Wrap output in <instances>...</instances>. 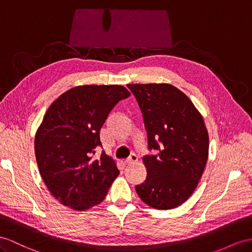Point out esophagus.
<instances>
[{
    "instance_id": "1",
    "label": "esophagus",
    "mask_w": 252,
    "mask_h": 252,
    "mask_svg": "<svg viewBox=\"0 0 252 252\" xmlns=\"http://www.w3.org/2000/svg\"><path fill=\"white\" fill-rule=\"evenodd\" d=\"M137 159H138V158H137L136 154H135V153H132V154H131V157L128 158H126V159L125 160V163H126V164H132V163L137 162Z\"/></svg>"
}]
</instances>
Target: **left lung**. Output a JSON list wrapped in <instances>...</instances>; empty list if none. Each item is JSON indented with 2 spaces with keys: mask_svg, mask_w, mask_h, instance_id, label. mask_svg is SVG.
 <instances>
[{
  "mask_svg": "<svg viewBox=\"0 0 252 252\" xmlns=\"http://www.w3.org/2000/svg\"><path fill=\"white\" fill-rule=\"evenodd\" d=\"M127 88L143 114L149 151L143 158L147 178L135 189L154 209L177 208L195 190L208 160L203 118L188 96L169 84H128Z\"/></svg>",
  "mask_w": 252,
  "mask_h": 252,
  "instance_id": "left-lung-1",
  "label": "left lung"
}]
</instances>
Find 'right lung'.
<instances>
[{
	"label": "right lung",
	"mask_w": 252,
	"mask_h": 252,
	"mask_svg": "<svg viewBox=\"0 0 252 252\" xmlns=\"http://www.w3.org/2000/svg\"><path fill=\"white\" fill-rule=\"evenodd\" d=\"M130 96L120 85L77 86L49 107L35 137L39 172L50 192L63 205L87 210L105 198L119 175L114 160L99 147L100 130L109 113Z\"/></svg>",
	"instance_id": "obj_1"
}]
</instances>
